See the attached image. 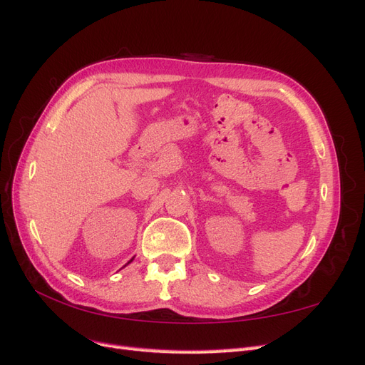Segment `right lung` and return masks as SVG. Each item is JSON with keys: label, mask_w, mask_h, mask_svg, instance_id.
Segmentation results:
<instances>
[{"label": "right lung", "mask_w": 365, "mask_h": 365, "mask_svg": "<svg viewBox=\"0 0 365 365\" xmlns=\"http://www.w3.org/2000/svg\"><path fill=\"white\" fill-rule=\"evenodd\" d=\"M132 260H134V257H132V259H130V260H129V262H128V263H126V264H129V263H130V262H132ZM126 264H125V267H126Z\"/></svg>", "instance_id": "add662e5"}]
</instances>
